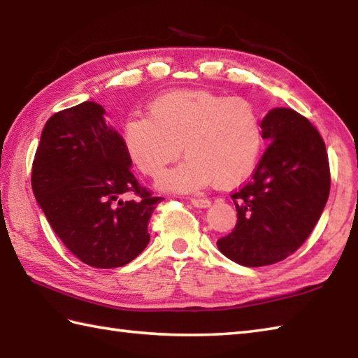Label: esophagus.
Returning <instances> with one entry per match:
<instances>
[{
	"instance_id": "obj_1",
	"label": "esophagus",
	"mask_w": 358,
	"mask_h": 358,
	"mask_svg": "<svg viewBox=\"0 0 358 358\" xmlns=\"http://www.w3.org/2000/svg\"><path fill=\"white\" fill-rule=\"evenodd\" d=\"M191 203L195 208H208L210 201L208 199H191Z\"/></svg>"
}]
</instances>
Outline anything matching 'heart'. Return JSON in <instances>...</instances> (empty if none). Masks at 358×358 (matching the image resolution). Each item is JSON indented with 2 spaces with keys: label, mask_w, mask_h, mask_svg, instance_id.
Segmentation results:
<instances>
[{
  "label": "heart",
  "mask_w": 358,
  "mask_h": 358,
  "mask_svg": "<svg viewBox=\"0 0 358 358\" xmlns=\"http://www.w3.org/2000/svg\"><path fill=\"white\" fill-rule=\"evenodd\" d=\"M263 117L246 98L210 90H175L157 96L148 117L123 124V141L136 169L158 178L183 149L187 158L159 180L166 191L194 192L214 181L243 183L257 167L264 144Z\"/></svg>",
  "instance_id": "1"
}]
</instances>
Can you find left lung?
Instances as JSON below:
<instances>
[{"instance_id": "1", "label": "left lung", "mask_w": 358, "mask_h": 358, "mask_svg": "<svg viewBox=\"0 0 358 358\" xmlns=\"http://www.w3.org/2000/svg\"><path fill=\"white\" fill-rule=\"evenodd\" d=\"M269 141L248 183L231 199L237 224L217 241L229 260L249 268L292 255L313 232L331 191L324 141L309 120L292 109L263 118Z\"/></svg>"}]
</instances>
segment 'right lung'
<instances>
[{
    "label": "right lung",
    "mask_w": 358,
    "mask_h": 358,
    "mask_svg": "<svg viewBox=\"0 0 358 358\" xmlns=\"http://www.w3.org/2000/svg\"><path fill=\"white\" fill-rule=\"evenodd\" d=\"M104 108L85 101L52 115L32 164L36 201L59 240L92 268L131 263L149 243L148 223L163 196L131 172L123 136ZM131 194L132 201H121Z\"/></svg>",
    "instance_id": "1"
}]
</instances>
